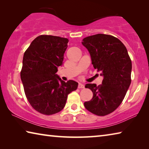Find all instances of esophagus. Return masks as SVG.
<instances>
[{
  "label": "esophagus",
  "instance_id": "34e87169",
  "mask_svg": "<svg viewBox=\"0 0 149 149\" xmlns=\"http://www.w3.org/2000/svg\"><path fill=\"white\" fill-rule=\"evenodd\" d=\"M78 88H79V89H80V88H84V85L81 84V83H79V86H78Z\"/></svg>",
  "mask_w": 149,
  "mask_h": 149
}]
</instances>
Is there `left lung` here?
<instances>
[{"mask_svg":"<svg viewBox=\"0 0 149 149\" xmlns=\"http://www.w3.org/2000/svg\"><path fill=\"white\" fill-rule=\"evenodd\" d=\"M82 44L90 52L95 69L103 76L102 84H86L93 97L84 103L85 108L97 116L113 113L123 101L131 84L132 61L124 44L105 34L89 36Z\"/></svg>","mask_w":149,"mask_h":149,"instance_id":"obj_1","label":"left lung"}]
</instances>
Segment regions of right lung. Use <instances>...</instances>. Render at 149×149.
<instances>
[{
    "label": "right lung",
    "instance_id": "1",
    "mask_svg": "<svg viewBox=\"0 0 149 149\" xmlns=\"http://www.w3.org/2000/svg\"><path fill=\"white\" fill-rule=\"evenodd\" d=\"M69 40L40 35L26 49L20 72L26 97L41 114L52 115L64 108L67 96L77 89L78 82L63 81L56 74L63 61Z\"/></svg>",
    "mask_w": 149,
    "mask_h": 149
}]
</instances>
